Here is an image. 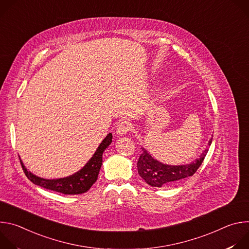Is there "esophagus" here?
Listing matches in <instances>:
<instances>
[{
	"instance_id": "34e87169",
	"label": "esophagus",
	"mask_w": 249,
	"mask_h": 249,
	"mask_svg": "<svg viewBox=\"0 0 249 249\" xmlns=\"http://www.w3.org/2000/svg\"><path fill=\"white\" fill-rule=\"evenodd\" d=\"M130 130H131V124H130L128 121H123V122H121V123L117 126L116 133H117L118 135L122 136V135L127 134Z\"/></svg>"
}]
</instances>
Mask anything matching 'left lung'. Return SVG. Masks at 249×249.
<instances>
[{
  "label": "left lung",
  "instance_id": "left-lung-1",
  "mask_svg": "<svg viewBox=\"0 0 249 249\" xmlns=\"http://www.w3.org/2000/svg\"><path fill=\"white\" fill-rule=\"evenodd\" d=\"M213 138L210 139L207 149L196 160L183 165H168L161 163L153 158L146 149L142 148V154L137 162L138 173L149 185L161 187L169 183L180 181L192 176L202 164L212 144Z\"/></svg>",
  "mask_w": 249,
  "mask_h": 249
}]
</instances>
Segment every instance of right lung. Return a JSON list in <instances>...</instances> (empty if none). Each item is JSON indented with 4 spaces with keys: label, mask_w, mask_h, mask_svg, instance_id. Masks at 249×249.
<instances>
[{
    "label": "right lung",
    "mask_w": 249,
    "mask_h": 249,
    "mask_svg": "<svg viewBox=\"0 0 249 249\" xmlns=\"http://www.w3.org/2000/svg\"><path fill=\"white\" fill-rule=\"evenodd\" d=\"M111 142H112V134L109 133L101 142L97 150L95 151L94 155L91 157V159L87 162V164L81 170H79L78 172L72 175L63 177V178H58V179H45L34 175L33 173H31L25 168L20 158L19 160L26 177L32 183L52 191L63 193V194H68V195L82 194L87 192L92 186V184L96 181L99 169L102 164V154L104 150L111 144Z\"/></svg>",
    "instance_id": "1"
}]
</instances>
